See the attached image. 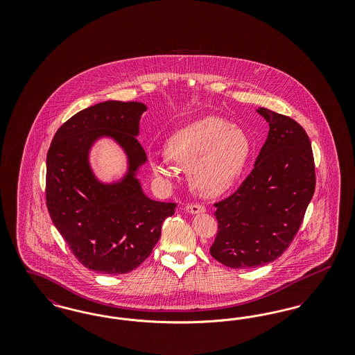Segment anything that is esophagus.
Listing matches in <instances>:
<instances>
[{
	"instance_id": "34e87169",
	"label": "esophagus",
	"mask_w": 355,
	"mask_h": 355,
	"mask_svg": "<svg viewBox=\"0 0 355 355\" xmlns=\"http://www.w3.org/2000/svg\"><path fill=\"white\" fill-rule=\"evenodd\" d=\"M186 210H187V213H190V214H197V213H203V211H205V206H203L202 203H187Z\"/></svg>"
}]
</instances>
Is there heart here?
Wrapping results in <instances>:
<instances>
[{
  "label": "heart",
  "mask_w": 355,
  "mask_h": 355,
  "mask_svg": "<svg viewBox=\"0 0 355 355\" xmlns=\"http://www.w3.org/2000/svg\"><path fill=\"white\" fill-rule=\"evenodd\" d=\"M250 152L248 135L226 119L206 116L170 135L166 155L152 154L153 173L164 181L173 177L170 162L187 166L191 184L203 194L216 196L236 184Z\"/></svg>",
  "instance_id": "heart-1"
}]
</instances>
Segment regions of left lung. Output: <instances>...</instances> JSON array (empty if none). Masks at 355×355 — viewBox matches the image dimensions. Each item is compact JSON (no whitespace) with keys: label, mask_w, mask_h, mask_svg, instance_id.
I'll list each match as a JSON object with an SVG mask.
<instances>
[{"label":"left lung","mask_w":355,"mask_h":355,"mask_svg":"<svg viewBox=\"0 0 355 355\" xmlns=\"http://www.w3.org/2000/svg\"><path fill=\"white\" fill-rule=\"evenodd\" d=\"M269 135L245 181L214 203L218 232L210 254L232 269L266 265L286 250L298 233L315 190L309 135L293 119L259 107Z\"/></svg>","instance_id":"left-lung-1"}]
</instances>
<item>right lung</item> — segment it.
<instances>
[{"instance_id":"1","label":"right lung","mask_w":355,"mask_h":355,"mask_svg":"<svg viewBox=\"0 0 355 355\" xmlns=\"http://www.w3.org/2000/svg\"><path fill=\"white\" fill-rule=\"evenodd\" d=\"M146 106L106 101L69 119L53 137L46 157V206L51 220L85 268L102 274L135 270L152 253L165 218L175 203L148 198L135 171L146 161L137 139ZM101 135L114 137L130 158V173L119 184L105 186L87 162L91 144Z\"/></svg>"}]
</instances>
